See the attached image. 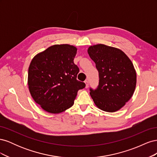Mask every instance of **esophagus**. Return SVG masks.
<instances>
[{"label":"esophagus","instance_id":"obj_1","mask_svg":"<svg viewBox=\"0 0 157 157\" xmlns=\"http://www.w3.org/2000/svg\"><path fill=\"white\" fill-rule=\"evenodd\" d=\"M84 82H85V84H86V88H87L88 87V84H89V82H88V80H86L84 81Z\"/></svg>","mask_w":157,"mask_h":157}]
</instances>
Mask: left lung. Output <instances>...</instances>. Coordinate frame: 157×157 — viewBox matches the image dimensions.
<instances>
[{"label":"left lung","instance_id":"8db88e82","mask_svg":"<svg viewBox=\"0 0 157 157\" xmlns=\"http://www.w3.org/2000/svg\"><path fill=\"white\" fill-rule=\"evenodd\" d=\"M88 53L96 63L99 84L90 94L101 110H119L132 98L136 85V73L131 60L122 50L104 44L89 47Z\"/></svg>","mask_w":157,"mask_h":157}]
</instances>
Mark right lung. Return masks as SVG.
Listing matches in <instances>:
<instances>
[{
  "label": "right lung",
  "mask_w": 157,
  "mask_h": 157,
  "mask_svg": "<svg viewBox=\"0 0 157 157\" xmlns=\"http://www.w3.org/2000/svg\"><path fill=\"white\" fill-rule=\"evenodd\" d=\"M77 49L56 44L35 56L28 71V86L35 101L47 112L59 113L73 105L79 90L86 86L77 79L74 63Z\"/></svg>",
  "instance_id": "add662e5"
}]
</instances>
